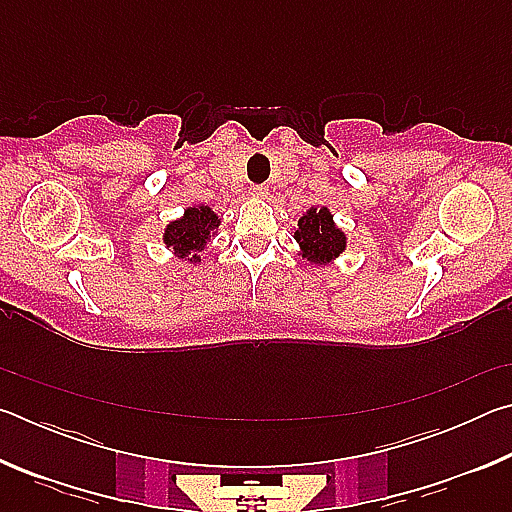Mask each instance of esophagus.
Returning <instances> with one entry per match:
<instances>
[{
	"mask_svg": "<svg viewBox=\"0 0 512 512\" xmlns=\"http://www.w3.org/2000/svg\"><path fill=\"white\" fill-rule=\"evenodd\" d=\"M250 196H253V198H266L268 196V189L264 185H255V187H250Z\"/></svg>",
	"mask_w": 512,
	"mask_h": 512,
	"instance_id": "1",
	"label": "esophagus"
}]
</instances>
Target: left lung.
Wrapping results in <instances>:
<instances>
[{"instance_id": "left-lung-1", "label": "left lung", "mask_w": 512, "mask_h": 512, "mask_svg": "<svg viewBox=\"0 0 512 512\" xmlns=\"http://www.w3.org/2000/svg\"><path fill=\"white\" fill-rule=\"evenodd\" d=\"M293 239L298 244V255L307 259V264L327 266L334 264L348 250V235L334 221V214L327 205L309 207L298 219V228L293 230Z\"/></svg>"}]
</instances>
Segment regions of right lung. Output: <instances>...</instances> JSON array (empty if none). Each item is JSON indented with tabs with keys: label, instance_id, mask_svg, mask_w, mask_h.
Returning <instances> with one entry per match:
<instances>
[{
	"label": "right lung",
	"instance_id": "add662e5",
	"mask_svg": "<svg viewBox=\"0 0 512 512\" xmlns=\"http://www.w3.org/2000/svg\"><path fill=\"white\" fill-rule=\"evenodd\" d=\"M221 219L210 205L194 203L185 207L183 216L164 225L162 241L169 253L187 264H201V253L219 235Z\"/></svg>",
	"mask_w": 512,
	"mask_h": 512
}]
</instances>
